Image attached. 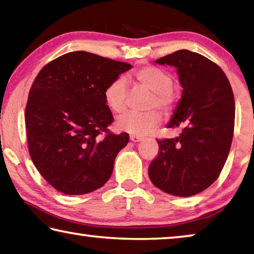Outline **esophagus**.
<instances>
[{
    "label": "esophagus",
    "instance_id": "obj_1",
    "mask_svg": "<svg viewBox=\"0 0 254 254\" xmlns=\"http://www.w3.org/2000/svg\"><path fill=\"white\" fill-rule=\"evenodd\" d=\"M142 138L140 137V135H138V134H130V140H131V141H133V142H138Z\"/></svg>",
    "mask_w": 254,
    "mask_h": 254
}]
</instances>
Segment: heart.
Returning <instances> with one entry per match:
<instances>
[{"mask_svg":"<svg viewBox=\"0 0 254 254\" xmlns=\"http://www.w3.org/2000/svg\"><path fill=\"white\" fill-rule=\"evenodd\" d=\"M134 84L150 91L146 103V112H128L119 117L117 127L132 134H147L162 123L160 108L165 115L171 114L177 103V96L172 88L173 78L169 71L157 66H142L132 73ZM128 86L123 77H116L109 82L104 91L105 104L115 114H121L127 108Z\"/></svg>","mask_w":254,"mask_h":254,"instance_id":"b5f03b06","label":"heart"}]
</instances>
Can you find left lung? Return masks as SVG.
<instances>
[{
    "label": "left lung",
    "mask_w": 254,
    "mask_h": 254,
    "mask_svg": "<svg viewBox=\"0 0 254 254\" xmlns=\"http://www.w3.org/2000/svg\"><path fill=\"white\" fill-rule=\"evenodd\" d=\"M178 69L183 96L168 127L176 138L157 140L148 176L168 194L192 196L218 179L228 157L235 124V100L226 74L206 57L179 50L156 60Z\"/></svg>",
    "instance_id": "left-lung-1"
}]
</instances>
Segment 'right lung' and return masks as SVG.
I'll return each instance as SVG.
<instances>
[{
	"label": "right lung",
	"instance_id": "right-lung-1",
	"mask_svg": "<svg viewBox=\"0 0 254 254\" xmlns=\"http://www.w3.org/2000/svg\"><path fill=\"white\" fill-rule=\"evenodd\" d=\"M131 67L74 51L47 64L34 79L25 111L28 151L37 171L57 190L88 194L111 178L128 134L108 128L114 117L104 91Z\"/></svg>",
	"mask_w": 254,
	"mask_h": 254
}]
</instances>
